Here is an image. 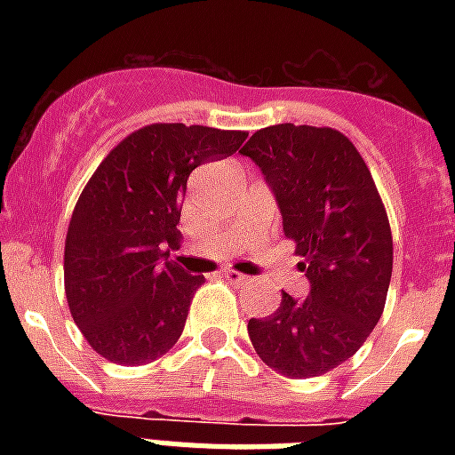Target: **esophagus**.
<instances>
[{"instance_id":"esophagus-1","label":"esophagus","mask_w":455,"mask_h":455,"mask_svg":"<svg viewBox=\"0 0 455 455\" xmlns=\"http://www.w3.org/2000/svg\"><path fill=\"white\" fill-rule=\"evenodd\" d=\"M221 278H227L228 283H234V285H248L250 283L248 276H243V274H238V271H234V269L221 271Z\"/></svg>"}]
</instances>
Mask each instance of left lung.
<instances>
[{
    "mask_svg": "<svg viewBox=\"0 0 455 455\" xmlns=\"http://www.w3.org/2000/svg\"><path fill=\"white\" fill-rule=\"evenodd\" d=\"M243 156L262 170L302 257L304 299L283 292L267 318H250L255 352L288 378L323 375L356 354L380 321L392 278V231L363 157L331 127L271 124Z\"/></svg>",
    "mask_w": 455,
    "mask_h": 455,
    "instance_id": "8db88e82",
    "label": "left lung"
}]
</instances>
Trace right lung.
I'll return each mask as SVG.
<instances>
[{
	"instance_id": "right-lung-1",
	"label": "right lung",
	"mask_w": 455,
	"mask_h": 455,
	"mask_svg": "<svg viewBox=\"0 0 455 455\" xmlns=\"http://www.w3.org/2000/svg\"><path fill=\"white\" fill-rule=\"evenodd\" d=\"M245 139L203 124H148L96 167L68 227L63 271L70 314L101 356L141 366L179 339L205 281L167 259L181 238L186 181Z\"/></svg>"
}]
</instances>
